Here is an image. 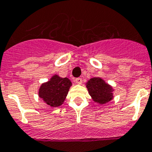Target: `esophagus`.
I'll list each match as a JSON object with an SVG mask.
<instances>
[{"label": "esophagus", "instance_id": "esophagus-1", "mask_svg": "<svg viewBox=\"0 0 152 152\" xmlns=\"http://www.w3.org/2000/svg\"><path fill=\"white\" fill-rule=\"evenodd\" d=\"M75 83H77V85H81L82 83V79L80 78V77H77V78L75 79Z\"/></svg>", "mask_w": 152, "mask_h": 152}]
</instances>
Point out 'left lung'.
Segmentation results:
<instances>
[{"label":"left lung","instance_id":"left-lung-1","mask_svg":"<svg viewBox=\"0 0 152 152\" xmlns=\"http://www.w3.org/2000/svg\"><path fill=\"white\" fill-rule=\"evenodd\" d=\"M86 87L91 99L97 103L106 104L113 99L112 86L100 77H92L88 80Z\"/></svg>","mask_w":152,"mask_h":152}]
</instances>
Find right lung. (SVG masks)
<instances>
[{
	"mask_svg": "<svg viewBox=\"0 0 152 152\" xmlns=\"http://www.w3.org/2000/svg\"><path fill=\"white\" fill-rule=\"evenodd\" d=\"M72 83L67 77H61L54 75L47 82L42 84L39 89V96L48 106H61L67 96Z\"/></svg>",
	"mask_w": 152,
	"mask_h": 152,
	"instance_id": "1",
	"label": "right lung"
}]
</instances>
